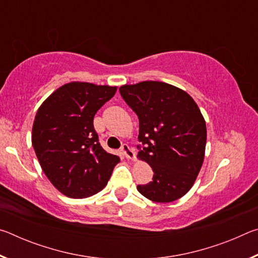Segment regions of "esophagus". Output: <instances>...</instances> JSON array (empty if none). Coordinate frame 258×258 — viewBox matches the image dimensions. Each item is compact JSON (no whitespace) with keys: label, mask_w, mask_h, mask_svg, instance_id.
<instances>
[{"label":"esophagus","mask_w":258,"mask_h":258,"mask_svg":"<svg viewBox=\"0 0 258 258\" xmlns=\"http://www.w3.org/2000/svg\"><path fill=\"white\" fill-rule=\"evenodd\" d=\"M121 152H123V155L126 157L127 159H135V152L132 149V148H130L128 145H123L120 148Z\"/></svg>","instance_id":"obj_1"}]
</instances>
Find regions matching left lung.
<instances>
[{"mask_svg": "<svg viewBox=\"0 0 258 258\" xmlns=\"http://www.w3.org/2000/svg\"><path fill=\"white\" fill-rule=\"evenodd\" d=\"M119 93L139 118L138 157L154 172L138 191L156 203L183 197L198 176L206 147V123L197 103L163 82L124 85Z\"/></svg>", "mask_w": 258, "mask_h": 258, "instance_id": "1", "label": "left lung"}]
</instances>
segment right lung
Returning a JSON list of instances; mask_svg holds the SVG:
<instances>
[{
	"label": "right lung",
	"instance_id": "1",
	"mask_svg": "<svg viewBox=\"0 0 258 258\" xmlns=\"http://www.w3.org/2000/svg\"><path fill=\"white\" fill-rule=\"evenodd\" d=\"M117 87L72 82L38 108L32 143L46 177L61 194L82 199L101 191L119 157L108 154L93 126L97 111Z\"/></svg>",
	"mask_w": 258,
	"mask_h": 258
}]
</instances>
